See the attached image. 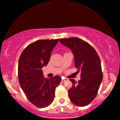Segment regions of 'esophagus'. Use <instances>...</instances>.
<instances>
[{
  "instance_id": "34e87169",
  "label": "esophagus",
  "mask_w": 120,
  "mask_h": 120,
  "mask_svg": "<svg viewBox=\"0 0 120 120\" xmlns=\"http://www.w3.org/2000/svg\"><path fill=\"white\" fill-rule=\"evenodd\" d=\"M67 78H64V79H61V82H65V81L66 80H67Z\"/></svg>"
}]
</instances>
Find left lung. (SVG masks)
<instances>
[{
	"label": "left lung",
	"instance_id": "obj_1",
	"mask_svg": "<svg viewBox=\"0 0 120 120\" xmlns=\"http://www.w3.org/2000/svg\"><path fill=\"white\" fill-rule=\"evenodd\" d=\"M60 42L71 49L77 72L81 71L80 80L69 79L73 85L68 90L69 97L74 105L86 106L94 99L103 79L99 57L90 44L79 38L60 39Z\"/></svg>",
	"mask_w": 120,
	"mask_h": 120
}]
</instances>
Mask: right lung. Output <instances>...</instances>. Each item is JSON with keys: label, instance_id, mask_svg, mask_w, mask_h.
Instances as JSON below:
<instances>
[{"label": "right lung", "instance_id": "right-lung-1", "mask_svg": "<svg viewBox=\"0 0 120 120\" xmlns=\"http://www.w3.org/2000/svg\"><path fill=\"white\" fill-rule=\"evenodd\" d=\"M57 39L38 40L28 45L19 59V83L28 100L38 108L50 105L55 98V90L61 82L59 75L46 78L42 68L49 61Z\"/></svg>", "mask_w": 120, "mask_h": 120}]
</instances>
